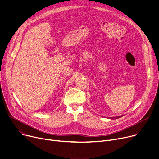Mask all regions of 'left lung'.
Wrapping results in <instances>:
<instances>
[{"label":"left lung","instance_id":"1","mask_svg":"<svg viewBox=\"0 0 159 159\" xmlns=\"http://www.w3.org/2000/svg\"><path fill=\"white\" fill-rule=\"evenodd\" d=\"M123 116H117V117H111V118H109L110 119H118V118H121V117H122Z\"/></svg>","mask_w":159,"mask_h":159}]
</instances>
